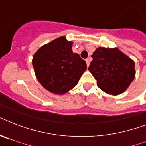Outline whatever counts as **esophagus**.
Here are the masks:
<instances>
[{
    "instance_id": "1",
    "label": "esophagus",
    "mask_w": 146,
    "mask_h": 146,
    "mask_svg": "<svg viewBox=\"0 0 146 146\" xmlns=\"http://www.w3.org/2000/svg\"><path fill=\"white\" fill-rule=\"evenodd\" d=\"M86 62L87 66H88V67H89V64H90V60H89V59H86Z\"/></svg>"
}]
</instances>
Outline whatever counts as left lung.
<instances>
[{
  "label": "left lung",
  "mask_w": 146,
  "mask_h": 146,
  "mask_svg": "<svg viewBox=\"0 0 146 146\" xmlns=\"http://www.w3.org/2000/svg\"><path fill=\"white\" fill-rule=\"evenodd\" d=\"M89 70L97 80L98 87L110 95L126 91L135 78V63L117 48H98Z\"/></svg>",
  "instance_id": "obj_1"
}]
</instances>
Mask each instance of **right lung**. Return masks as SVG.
<instances>
[{
	"label": "right lung",
	"mask_w": 146,
	"mask_h": 146,
	"mask_svg": "<svg viewBox=\"0 0 146 146\" xmlns=\"http://www.w3.org/2000/svg\"><path fill=\"white\" fill-rule=\"evenodd\" d=\"M72 42L64 36L41 47L33 58L38 80L44 89L63 95L78 84L86 63L72 50Z\"/></svg>",
	"instance_id": "add662e5"
}]
</instances>
